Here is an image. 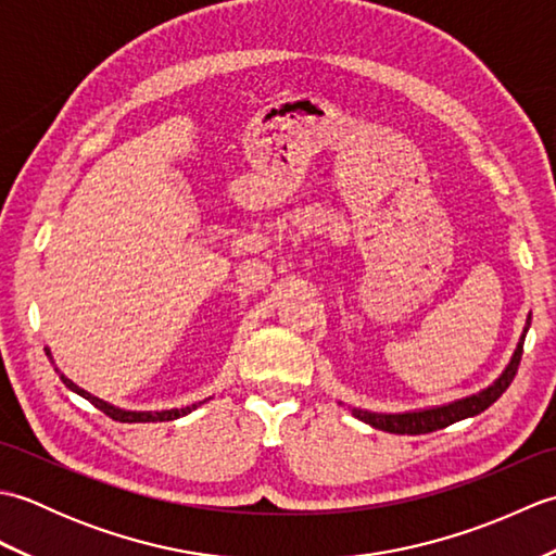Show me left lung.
Instances as JSON below:
<instances>
[{"label": "left lung", "instance_id": "1", "mask_svg": "<svg viewBox=\"0 0 556 556\" xmlns=\"http://www.w3.org/2000/svg\"><path fill=\"white\" fill-rule=\"evenodd\" d=\"M528 327H530V315H528L523 334H521V339H518L509 365L502 370L497 380H494L490 387L480 389L478 394L448 401V404H442V406L416 408V410H404V413H377V410H365V408H353V406H351V413L358 420L368 422L370 428L392 432V434H425V432L448 428V425H454L464 418H473V416H478V413L490 408L494 401H497L514 382L518 363H521V356H523V341L528 334Z\"/></svg>", "mask_w": 556, "mask_h": 556}]
</instances>
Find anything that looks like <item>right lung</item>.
I'll return each mask as SVG.
<instances>
[{"instance_id":"add662e5","label":"right lung","mask_w":556,"mask_h":556,"mask_svg":"<svg viewBox=\"0 0 556 556\" xmlns=\"http://www.w3.org/2000/svg\"><path fill=\"white\" fill-rule=\"evenodd\" d=\"M45 351H47V356H50V361H52L50 349H45ZM52 363H54V361H52ZM56 372H59V370H56ZM59 377H62V382L71 389V392H76L78 396L88 399L92 406L100 408V410L104 413V416H110L112 420H119V422H157V420L162 422V420H176V418H181V416H188V413L195 410L200 404H203V401H198V404L184 406V408H169V410H124V408H119V406L108 404V401L92 396L90 392H86V389H80L76 382H71L64 372H59Z\"/></svg>"}]
</instances>
